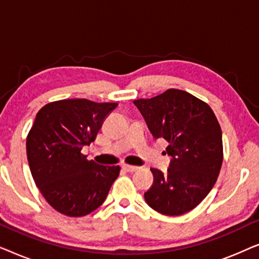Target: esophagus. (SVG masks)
Instances as JSON below:
<instances>
[{"instance_id": "obj_1", "label": "esophagus", "mask_w": 259, "mask_h": 259, "mask_svg": "<svg viewBox=\"0 0 259 259\" xmlns=\"http://www.w3.org/2000/svg\"><path fill=\"white\" fill-rule=\"evenodd\" d=\"M122 168L125 169V171H127V172H136L138 168V166H133V165H127V164H125V165H122Z\"/></svg>"}]
</instances>
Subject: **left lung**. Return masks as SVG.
<instances>
[{"label":"left lung","mask_w":259,"mask_h":259,"mask_svg":"<svg viewBox=\"0 0 259 259\" xmlns=\"http://www.w3.org/2000/svg\"><path fill=\"white\" fill-rule=\"evenodd\" d=\"M155 139L168 143L167 172L151 168L153 184L145 200L159 213L180 215L198 206L214 186L223 164L222 130L206 102L169 88L134 100Z\"/></svg>","instance_id":"obj_1"}]
</instances>
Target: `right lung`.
I'll return each mask as SVG.
<instances>
[{
    "label": "right lung",
    "mask_w": 259,
    "mask_h": 259,
    "mask_svg": "<svg viewBox=\"0 0 259 259\" xmlns=\"http://www.w3.org/2000/svg\"><path fill=\"white\" fill-rule=\"evenodd\" d=\"M116 106L65 99L37 112L27 136V158L37 189L60 213L83 217L97 210L118 178L120 166L99 165L81 153Z\"/></svg>",
    "instance_id": "1"
}]
</instances>
